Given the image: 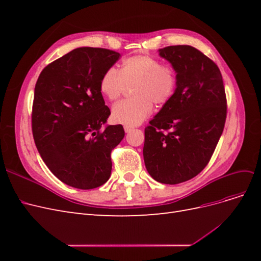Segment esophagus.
<instances>
[{"label": "esophagus", "instance_id": "1", "mask_svg": "<svg viewBox=\"0 0 261 261\" xmlns=\"http://www.w3.org/2000/svg\"><path fill=\"white\" fill-rule=\"evenodd\" d=\"M133 129H134L133 126H127V125L124 126V130H125L126 133H129V132H132Z\"/></svg>", "mask_w": 261, "mask_h": 261}]
</instances>
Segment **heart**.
Here are the masks:
<instances>
[{
  "mask_svg": "<svg viewBox=\"0 0 261 261\" xmlns=\"http://www.w3.org/2000/svg\"><path fill=\"white\" fill-rule=\"evenodd\" d=\"M134 97L112 109L113 121L127 126L140 124L152 112L153 103L162 107L172 99L177 85L175 69L150 55H134L121 62L118 70L109 68L100 80V91L110 101L122 96L132 85Z\"/></svg>",
  "mask_w": 261,
  "mask_h": 261,
  "instance_id": "1",
  "label": "heart"
}]
</instances>
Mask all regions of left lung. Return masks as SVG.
I'll list each match as a JSON object with an SVG mask.
<instances>
[{
	"instance_id": "8db88e82",
	"label": "left lung",
	"mask_w": 261,
	"mask_h": 261,
	"mask_svg": "<svg viewBox=\"0 0 261 261\" xmlns=\"http://www.w3.org/2000/svg\"><path fill=\"white\" fill-rule=\"evenodd\" d=\"M159 55L175 69L177 85L145 128L144 160L153 179L174 185L210 161L224 128L226 97L219 67L194 46L170 45Z\"/></svg>"
}]
</instances>
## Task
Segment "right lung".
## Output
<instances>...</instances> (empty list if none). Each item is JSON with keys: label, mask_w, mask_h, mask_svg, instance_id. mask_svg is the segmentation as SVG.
<instances>
[{"label": "right lung", "mask_w": 261, "mask_h": 261, "mask_svg": "<svg viewBox=\"0 0 261 261\" xmlns=\"http://www.w3.org/2000/svg\"><path fill=\"white\" fill-rule=\"evenodd\" d=\"M121 54L77 48L45 66L33 105V135L46 167L63 183L80 189L103 185L112 170L111 151L125 136L122 125H108L110 109L100 80Z\"/></svg>", "instance_id": "right-lung-1"}]
</instances>
